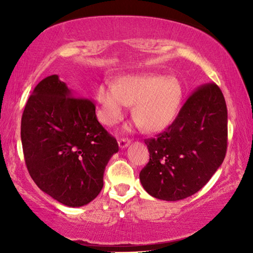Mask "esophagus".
Segmentation results:
<instances>
[{
    "mask_svg": "<svg viewBox=\"0 0 253 253\" xmlns=\"http://www.w3.org/2000/svg\"><path fill=\"white\" fill-rule=\"evenodd\" d=\"M130 139H126V138H121V139H119V146L120 148H126L130 145Z\"/></svg>",
    "mask_w": 253,
    "mask_h": 253,
    "instance_id": "obj_1",
    "label": "esophagus"
}]
</instances>
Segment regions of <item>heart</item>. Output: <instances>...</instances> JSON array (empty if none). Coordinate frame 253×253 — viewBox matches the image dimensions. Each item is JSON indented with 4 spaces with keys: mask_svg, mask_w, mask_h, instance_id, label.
<instances>
[{
    "mask_svg": "<svg viewBox=\"0 0 253 253\" xmlns=\"http://www.w3.org/2000/svg\"><path fill=\"white\" fill-rule=\"evenodd\" d=\"M182 98V85L174 76H124L115 85L108 83L96 89L98 116L105 126H115L126 115L127 106L133 105L136 126L160 132L177 117Z\"/></svg>",
    "mask_w": 253,
    "mask_h": 253,
    "instance_id": "1",
    "label": "heart"
}]
</instances>
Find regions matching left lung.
<instances>
[{
  "label": "left lung",
  "instance_id": "obj_1",
  "mask_svg": "<svg viewBox=\"0 0 253 253\" xmlns=\"http://www.w3.org/2000/svg\"><path fill=\"white\" fill-rule=\"evenodd\" d=\"M227 123L226 101L217 85L197 88L171 126L145 139L150 161L139 179L148 195L176 202L198 192L226 157Z\"/></svg>",
  "mask_w": 253,
  "mask_h": 253
}]
</instances>
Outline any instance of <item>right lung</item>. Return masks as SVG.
<instances>
[{"mask_svg":"<svg viewBox=\"0 0 253 253\" xmlns=\"http://www.w3.org/2000/svg\"><path fill=\"white\" fill-rule=\"evenodd\" d=\"M27 170L51 198L69 207L87 205L103 186V172L119 152L91 99L76 96L57 75L33 89L22 116Z\"/></svg>","mask_w":253,"mask_h":253,"instance_id":"obj_1","label":"right lung"}]
</instances>
